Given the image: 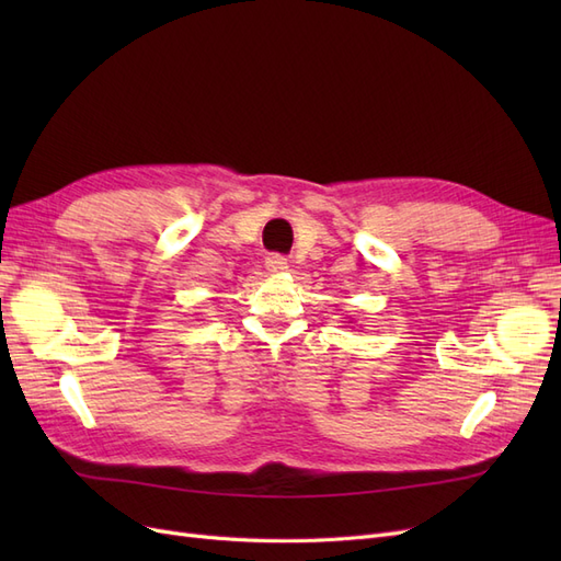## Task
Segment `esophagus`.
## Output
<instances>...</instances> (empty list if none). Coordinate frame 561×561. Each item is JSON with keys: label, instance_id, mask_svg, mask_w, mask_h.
Segmentation results:
<instances>
[{"label": "esophagus", "instance_id": "34e87169", "mask_svg": "<svg viewBox=\"0 0 561 561\" xmlns=\"http://www.w3.org/2000/svg\"><path fill=\"white\" fill-rule=\"evenodd\" d=\"M264 264H266L268 271H274V274H280V271L287 268V260L283 257V254H268Z\"/></svg>", "mask_w": 561, "mask_h": 561}]
</instances>
